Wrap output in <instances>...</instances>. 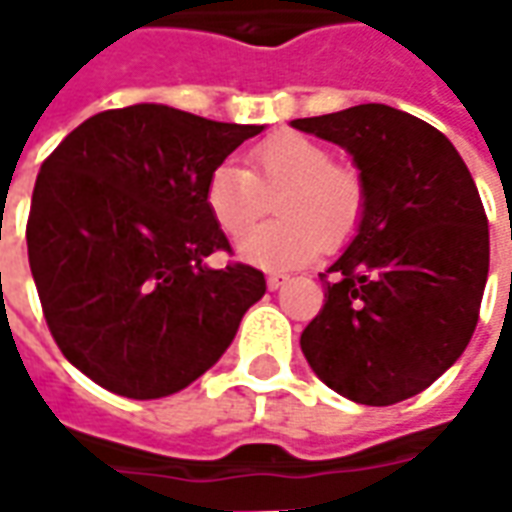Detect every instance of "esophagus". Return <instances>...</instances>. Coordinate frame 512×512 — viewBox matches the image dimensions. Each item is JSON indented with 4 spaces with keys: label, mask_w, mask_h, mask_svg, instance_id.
<instances>
[{
    "label": "esophagus",
    "mask_w": 512,
    "mask_h": 512,
    "mask_svg": "<svg viewBox=\"0 0 512 512\" xmlns=\"http://www.w3.org/2000/svg\"><path fill=\"white\" fill-rule=\"evenodd\" d=\"M288 274H268L266 277V285L271 290H277V288H282V285H285V282H288Z\"/></svg>",
    "instance_id": "34e87169"
}]
</instances>
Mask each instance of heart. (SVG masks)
<instances>
[{
	"instance_id": "heart-1",
	"label": "heart",
	"mask_w": 512,
	"mask_h": 512,
	"mask_svg": "<svg viewBox=\"0 0 512 512\" xmlns=\"http://www.w3.org/2000/svg\"><path fill=\"white\" fill-rule=\"evenodd\" d=\"M249 169L222 161L205 178V208L227 238H244L278 194L279 223L238 246V257L257 268H296L326 249L348 244L365 216L362 172L334 161L332 147L285 131L260 139L246 153Z\"/></svg>"
}]
</instances>
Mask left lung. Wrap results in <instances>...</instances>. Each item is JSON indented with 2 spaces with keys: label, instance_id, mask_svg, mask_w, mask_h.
I'll return each instance as SVG.
<instances>
[{
  "label": "left lung",
  "instance_id": "1",
  "mask_svg": "<svg viewBox=\"0 0 512 512\" xmlns=\"http://www.w3.org/2000/svg\"><path fill=\"white\" fill-rule=\"evenodd\" d=\"M293 126L343 145L367 186L359 233L321 274L326 301L301 332L323 384L392 406L455 365L480 318L488 216L472 172L439 128L384 104Z\"/></svg>",
  "mask_w": 512,
  "mask_h": 512
}]
</instances>
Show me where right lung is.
<instances>
[{
	"mask_svg": "<svg viewBox=\"0 0 512 512\" xmlns=\"http://www.w3.org/2000/svg\"><path fill=\"white\" fill-rule=\"evenodd\" d=\"M263 126L161 104L98 112L54 147L35 180L29 268L62 356L109 392L153 400L219 362L266 277L205 208V178Z\"/></svg>",
	"mask_w": 512,
	"mask_h": 512,
	"instance_id": "obj_1",
	"label": "right lung"
}]
</instances>
